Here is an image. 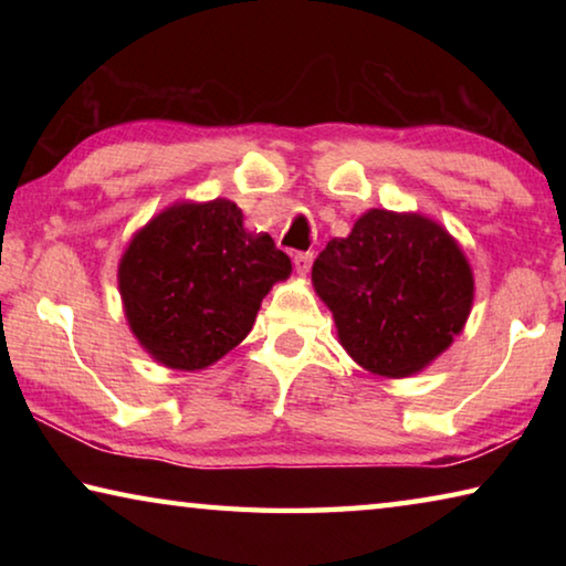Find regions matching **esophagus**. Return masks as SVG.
<instances>
[{
	"instance_id": "esophagus-1",
	"label": "esophagus",
	"mask_w": 566,
	"mask_h": 566,
	"mask_svg": "<svg viewBox=\"0 0 566 566\" xmlns=\"http://www.w3.org/2000/svg\"><path fill=\"white\" fill-rule=\"evenodd\" d=\"M312 266V252H296L294 254V270L300 274H306Z\"/></svg>"
}]
</instances>
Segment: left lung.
Listing matches in <instances>:
<instances>
[{"label": "left lung", "instance_id": "left-lung-1", "mask_svg": "<svg viewBox=\"0 0 566 566\" xmlns=\"http://www.w3.org/2000/svg\"><path fill=\"white\" fill-rule=\"evenodd\" d=\"M342 347L379 377H409L462 332L474 280L462 249L421 214L369 209L312 266Z\"/></svg>", "mask_w": 566, "mask_h": 566}]
</instances>
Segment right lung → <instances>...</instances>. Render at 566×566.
Listing matches in <instances>:
<instances>
[{
  "label": "right lung",
  "mask_w": 566,
  "mask_h": 566,
  "mask_svg": "<svg viewBox=\"0 0 566 566\" xmlns=\"http://www.w3.org/2000/svg\"><path fill=\"white\" fill-rule=\"evenodd\" d=\"M292 262L270 234H252L229 199L175 205L139 229L119 262L134 337L171 369H205L252 329Z\"/></svg>",
  "instance_id": "obj_1"
}]
</instances>
